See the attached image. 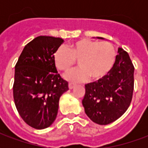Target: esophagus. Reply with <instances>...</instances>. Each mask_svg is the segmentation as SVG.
<instances>
[{
    "label": "esophagus",
    "mask_w": 148,
    "mask_h": 148,
    "mask_svg": "<svg viewBox=\"0 0 148 148\" xmlns=\"http://www.w3.org/2000/svg\"><path fill=\"white\" fill-rule=\"evenodd\" d=\"M75 86H76V85L74 83H69V85H68V86H69V89H70V90L74 89V87H75Z\"/></svg>",
    "instance_id": "esophagus-1"
}]
</instances>
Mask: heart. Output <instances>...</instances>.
Returning <instances> with one entry per match:
<instances>
[{"label":"heart","mask_w":148,"mask_h":148,"mask_svg":"<svg viewBox=\"0 0 148 148\" xmlns=\"http://www.w3.org/2000/svg\"><path fill=\"white\" fill-rule=\"evenodd\" d=\"M53 58L55 66L61 71H69L77 60L80 67L65 74L66 80L80 82L90 77L92 80H99L106 77L113 66L116 50L109 42L81 39L68 48L59 47Z\"/></svg>","instance_id":"obj_1"}]
</instances>
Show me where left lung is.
<instances>
[{
	"label": "left lung",
	"mask_w": 148,
	"mask_h": 148,
	"mask_svg": "<svg viewBox=\"0 0 148 148\" xmlns=\"http://www.w3.org/2000/svg\"><path fill=\"white\" fill-rule=\"evenodd\" d=\"M118 53L113 66L106 77L85 86L86 94L82 100L85 112L100 125L109 124L121 117L132 98L134 66L127 52L119 48Z\"/></svg>",
	"instance_id": "left-lung-1"
}]
</instances>
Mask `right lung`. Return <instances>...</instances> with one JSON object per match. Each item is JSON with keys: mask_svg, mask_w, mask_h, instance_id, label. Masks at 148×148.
<instances>
[{"mask_svg": "<svg viewBox=\"0 0 148 148\" xmlns=\"http://www.w3.org/2000/svg\"><path fill=\"white\" fill-rule=\"evenodd\" d=\"M64 40L40 36L24 47L15 66L13 97L19 114L36 129L51 126L58 114L59 98L66 92L54 62V54Z\"/></svg>", "mask_w": 148, "mask_h": 148, "instance_id": "right-lung-1", "label": "right lung"}]
</instances>
